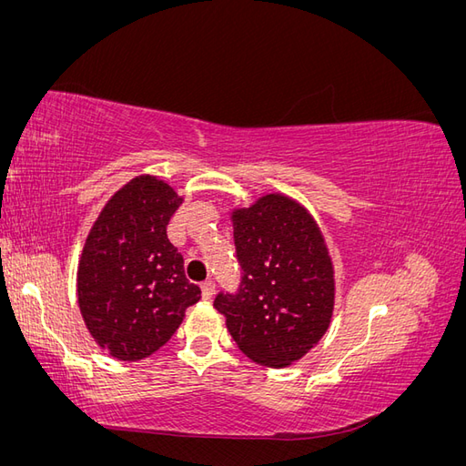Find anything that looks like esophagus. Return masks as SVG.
Segmentation results:
<instances>
[{"mask_svg":"<svg viewBox=\"0 0 466 466\" xmlns=\"http://www.w3.org/2000/svg\"><path fill=\"white\" fill-rule=\"evenodd\" d=\"M214 295H216V284H214V281H204V284H202V298L209 301L211 298H214Z\"/></svg>","mask_w":466,"mask_h":466,"instance_id":"34e87169","label":"esophagus"}]
</instances>
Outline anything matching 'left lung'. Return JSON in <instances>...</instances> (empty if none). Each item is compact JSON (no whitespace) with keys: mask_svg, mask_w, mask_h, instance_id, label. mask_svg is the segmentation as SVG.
Here are the masks:
<instances>
[{"mask_svg":"<svg viewBox=\"0 0 466 466\" xmlns=\"http://www.w3.org/2000/svg\"><path fill=\"white\" fill-rule=\"evenodd\" d=\"M241 284L218 293L238 350L266 368L301 360L327 332L334 309V270L309 211L284 194H266L233 211Z\"/></svg>","mask_w":466,"mask_h":466,"instance_id":"obj_1","label":"left lung"}]
</instances>
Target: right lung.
<instances>
[{
  "mask_svg": "<svg viewBox=\"0 0 466 466\" xmlns=\"http://www.w3.org/2000/svg\"><path fill=\"white\" fill-rule=\"evenodd\" d=\"M182 204L157 177L132 178L106 202L77 266V303L95 342L122 361L151 356L175 334L200 288L167 225Z\"/></svg>",
  "mask_w": 466,
  "mask_h": 466,
  "instance_id": "add662e5",
  "label": "right lung"
}]
</instances>
